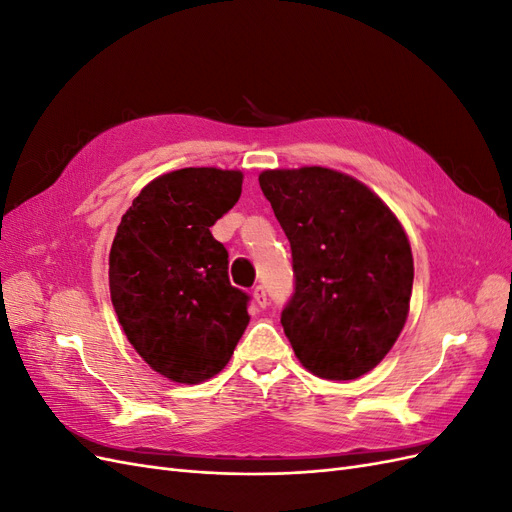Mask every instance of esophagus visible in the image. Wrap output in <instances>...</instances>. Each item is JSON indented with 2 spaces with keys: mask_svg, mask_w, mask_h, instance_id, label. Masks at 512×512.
I'll list each match as a JSON object with an SVG mask.
<instances>
[{
  "mask_svg": "<svg viewBox=\"0 0 512 512\" xmlns=\"http://www.w3.org/2000/svg\"><path fill=\"white\" fill-rule=\"evenodd\" d=\"M252 294H254V301H256V305H258V307H267V305H269V299H267V290H265V286H256Z\"/></svg>",
  "mask_w": 512,
  "mask_h": 512,
  "instance_id": "1",
  "label": "esophagus"
}]
</instances>
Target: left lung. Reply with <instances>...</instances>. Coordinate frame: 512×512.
Segmentation results:
<instances>
[{
	"label": "left lung",
	"instance_id": "left-lung-1",
	"mask_svg": "<svg viewBox=\"0 0 512 512\" xmlns=\"http://www.w3.org/2000/svg\"><path fill=\"white\" fill-rule=\"evenodd\" d=\"M260 190L292 250L282 327L318 378L374 369L404 329L414 262L404 228L367 185L322 166L265 170Z\"/></svg>",
	"mask_w": 512,
	"mask_h": 512
}]
</instances>
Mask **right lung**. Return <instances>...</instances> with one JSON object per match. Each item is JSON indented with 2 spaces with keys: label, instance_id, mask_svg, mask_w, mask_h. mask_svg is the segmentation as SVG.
Listing matches in <instances>:
<instances>
[{
  "label": "right lung",
  "instance_id": "obj_1",
  "mask_svg": "<svg viewBox=\"0 0 512 512\" xmlns=\"http://www.w3.org/2000/svg\"><path fill=\"white\" fill-rule=\"evenodd\" d=\"M239 170L181 168L153 179L123 213L108 256L119 324L164 378L196 384L226 367L250 322L211 226L237 205Z\"/></svg>",
  "mask_w": 512,
  "mask_h": 512
}]
</instances>
